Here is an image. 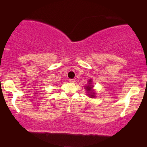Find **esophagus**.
<instances>
[{"mask_svg":"<svg viewBox=\"0 0 147 147\" xmlns=\"http://www.w3.org/2000/svg\"><path fill=\"white\" fill-rule=\"evenodd\" d=\"M69 82L71 83H74L75 82V79H69Z\"/></svg>","mask_w":147,"mask_h":147,"instance_id":"obj_1","label":"esophagus"}]
</instances>
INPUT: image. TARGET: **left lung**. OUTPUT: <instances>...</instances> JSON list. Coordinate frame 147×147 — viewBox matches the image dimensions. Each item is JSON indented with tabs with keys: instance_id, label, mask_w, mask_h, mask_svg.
<instances>
[{
	"instance_id": "obj_1",
	"label": "left lung",
	"mask_w": 147,
	"mask_h": 147,
	"mask_svg": "<svg viewBox=\"0 0 147 147\" xmlns=\"http://www.w3.org/2000/svg\"><path fill=\"white\" fill-rule=\"evenodd\" d=\"M93 86H92V82H91V80H89V84L88 85H87L85 88L86 89L87 91H88V93H89L88 95L90 96V97H93L94 98V96H95V93H94V91L92 90V88H93Z\"/></svg>"
}]
</instances>
